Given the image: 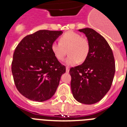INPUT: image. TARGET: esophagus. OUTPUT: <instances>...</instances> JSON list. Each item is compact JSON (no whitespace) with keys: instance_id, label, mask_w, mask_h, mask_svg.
<instances>
[{"instance_id":"1","label":"esophagus","mask_w":127,"mask_h":127,"mask_svg":"<svg viewBox=\"0 0 127 127\" xmlns=\"http://www.w3.org/2000/svg\"><path fill=\"white\" fill-rule=\"evenodd\" d=\"M69 70H70L69 67L66 66V72H69Z\"/></svg>"}]
</instances>
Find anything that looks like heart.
<instances>
[{
    "label": "heart",
    "mask_w": 127,
    "mask_h": 127,
    "mask_svg": "<svg viewBox=\"0 0 127 127\" xmlns=\"http://www.w3.org/2000/svg\"><path fill=\"white\" fill-rule=\"evenodd\" d=\"M69 55L66 59L67 65H75L83 63L88 57L90 51V44L87 39L74 32H66L60 38V42L55 41L51 45V51L59 61H63L66 53Z\"/></svg>",
    "instance_id": "1"
}]
</instances>
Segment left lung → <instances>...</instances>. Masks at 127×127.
<instances>
[{
  "label": "left lung",
  "mask_w": 127,
  "mask_h": 127,
  "mask_svg": "<svg viewBox=\"0 0 127 127\" xmlns=\"http://www.w3.org/2000/svg\"><path fill=\"white\" fill-rule=\"evenodd\" d=\"M78 31L86 35L90 51L81 65L70 69L72 93L78 102L94 104L100 101L111 86L115 72L114 57L105 39L94 30Z\"/></svg>",
  "instance_id": "1"
}]
</instances>
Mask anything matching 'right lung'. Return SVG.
Instances as JSON below:
<instances>
[{"label": "right lung", "instance_id": "1", "mask_svg": "<svg viewBox=\"0 0 127 127\" xmlns=\"http://www.w3.org/2000/svg\"><path fill=\"white\" fill-rule=\"evenodd\" d=\"M62 31L39 30L27 35L16 48L12 72L17 90L26 98L41 102L56 92L66 67L51 51Z\"/></svg>", "mask_w": 127, "mask_h": 127}]
</instances>
